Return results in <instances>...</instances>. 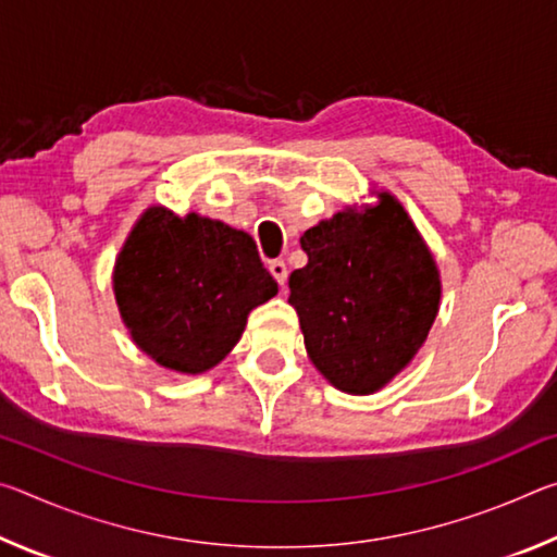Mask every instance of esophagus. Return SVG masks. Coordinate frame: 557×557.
I'll list each match as a JSON object with an SVG mask.
<instances>
[{
    "label": "esophagus",
    "instance_id": "1",
    "mask_svg": "<svg viewBox=\"0 0 557 557\" xmlns=\"http://www.w3.org/2000/svg\"><path fill=\"white\" fill-rule=\"evenodd\" d=\"M268 268H270V272H272V277H275V280L280 282V287H285L287 272H289L287 265H285V260H270Z\"/></svg>",
    "mask_w": 557,
    "mask_h": 557
}]
</instances>
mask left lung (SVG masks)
Instances as JSON below:
<instances>
[{"instance_id": "left-lung-1", "label": "left lung", "mask_w": 557, "mask_h": 557, "mask_svg": "<svg viewBox=\"0 0 557 557\" xmlns=\"http://www.w3.org/2000/svg\"><path fill=\"white\" fill-rule=\"evenodd\" d=\"M309 262L289 275L307 354L338 391L383 388L425 344L440 309L430 250L391 194L301 235Z\"/></svg>"}]
</instances>
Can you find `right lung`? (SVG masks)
<instances>
[{"mask_svg":"<svg viewBox=\"0 0 557 557\" xmlns=\"http://www.w3.org/2000/svg\"><path fill=\"white\" fill-rule=\"evenodd\" d=\"M277 295L248 233L149 209L122 248L115 297L135 344L159 366L203 373L238 344L252 307Z\"/></svg>","mask_w":557,"mask_h":557,"instance_id":"right-lung-1","label":"right lung"}]
</instances>
